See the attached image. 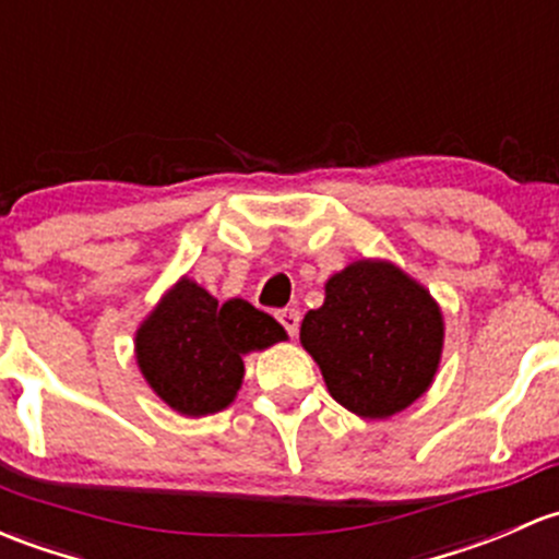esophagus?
I'll return each instance as SVG.
<instances>
[{
  "mask_svg": "<svg viewBox=\"0 0 559 559\" xmlns=\"http://www.w3.org/2000/svg\"><path fill=\"white\" fill-rule=\"evenodd\" d=\"M278 321H281V326L286 329V332L297 334L299 321H302V316H299L297 308H284V310H278Z\"/></svg>",
  "mask_w": 559,
  "mask_h": 559,
  "instance_id": "34e87169",
  "label": "esophagus"
}]
</instances>
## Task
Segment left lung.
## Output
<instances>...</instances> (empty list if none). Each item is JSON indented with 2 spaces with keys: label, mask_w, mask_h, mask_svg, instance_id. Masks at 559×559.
Instances as JSON below:
<instances>
[{
  "label": "left lung",
  "mask_w": 559,
  "mask_h": 559,
  "mask_svg": "<svg viewBox=\"0 0 559 559\" xmlns=\"http://www.w3.org/2000/svg\"><path fill=\"white\" fill-rule=\"evenodd\" d=\"M444 324L431 295L396 264L358 260L326 281L299 329L329 393L361 418H391L437 374Z\"/></svg>",
  "instance_id": "obj_1"
}]
</instances>
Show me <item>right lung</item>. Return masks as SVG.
I'll list each match as a JSON object with an SVG mask.
<instances>
[{
	"instance_id": "1",
	"label": "right lung",
	"mask_w": 559,
	"mask_h": 559,
	"mask_svg": "<svg viewBox=\"0 0 559 559\" xmlns=\"http://www.w3.org/2000/svg\"><path fill=\"white\" fill-rule=\"evenodd\" d=\"M286 340L284 326L246 299L216 302L181 278L136 334L141 374L181 415L225 409L243 380V354Z\"/></svg>"
}]
</instances>
